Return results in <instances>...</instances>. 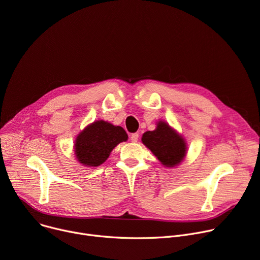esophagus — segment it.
<instances>
[{"instance_id":"obj_1","label":"esophagus","mask_w":260,"mask_h":260,"mask_svg":"<svg viewBox=\"0 0 260 260\" xmlns=\"http://www.w3.org/2000/svg\"><path fill=\"white\" fill-rule=\"evenodd\" d=\"M138 137H139V134H138V133H133V134H131V136H130L131 142H132V143H136V142L138 141Z\"/></svg>"}]
</instances>
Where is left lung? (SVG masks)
Instances as JSON below:
<instances>
[{
  "mask_svg": "<svg viewBox=\"0 0 260 260\" xmlns=\"http://www.w3.org/2000/svg\"><path fill=\"white\" fill-rule=\"evenodd\" d=\"M142 142L168 169L178 167L187 153L184 137L161 119L156 123L155 130L143 134Z\"/></svg>",
  "mask_w": 260,
  "mask_h": 260,
  "instance_id": "8db88e82",
  "label": "left lung"
}]
</instances>
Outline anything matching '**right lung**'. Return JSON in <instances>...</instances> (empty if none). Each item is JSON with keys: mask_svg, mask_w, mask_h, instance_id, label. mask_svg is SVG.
Wrapping results in <instances>:
<instances>
[{"mask_svg": "<svg viewBox=\"0 0 260 260\" xmlns=\"http://www.w3.org/2000/svg\"><path fill=\"white\" fill-rule=\"evenodd\" d=\"M127 141L128 134L121 126L99 119L76 136L74 152L79 164L94 168L104 164L119 143Z\"/></svg>", "mask_w": 260, "mask_h": 260, "instance_id": "obj_1", "label": "right lung"}]
</instances>
